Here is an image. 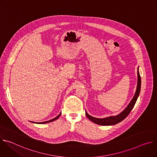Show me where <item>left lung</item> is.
<instances>
[{
	"label": "left lung",
	"instance_id": "obj_1",
	"mask_svg": "<svg viewBox=\"0 0 157 157\" xmlns=\"http://www.w3.org/2000/svg\"><path fill=\"white\" fill-rule=\"evenodd\" d=\"M137 89H136V92L135 93V95H134L133 98L131 100L130 102L128 104V105L127 106V107L121 113L118 114L117 116H110L104 119H99V118H96L94 117L91 116L90 115H89L87 114V112L86 111V115L87 117L93 122L95 124H97L98 125H115L117 124L121 121H122L124 119H125L127 116L130 114L131 110L133 108L134 105L136 104V102L137 100V98L139 96L140 92V88H141V78L140 76V73L139 71V68L137 70Z\"/></svg>",
	"mask_w": 157,
	"mask_h": 157
}]
</instances>
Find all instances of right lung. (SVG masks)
<instances>
[{"label": "right lung", "mask_w": 157, "mask_h": 157, "mask_svg": "<svg viewBox=\"0 0 157 157\" xmlns=\"http://www.w3.org/2000/svg\"><path fill=\"white\" fill-rule=\"evenodd\" d=\"M61 113L57 116V117H56L55 118H54V119H52V120H50V121H46V122H38V123H36V122H33V123H36V124H46V123H48V122H52V121H55V120H56L59 116H60V115H61Z\"/></svg>", "instance_id": "1"}]
</instances>
